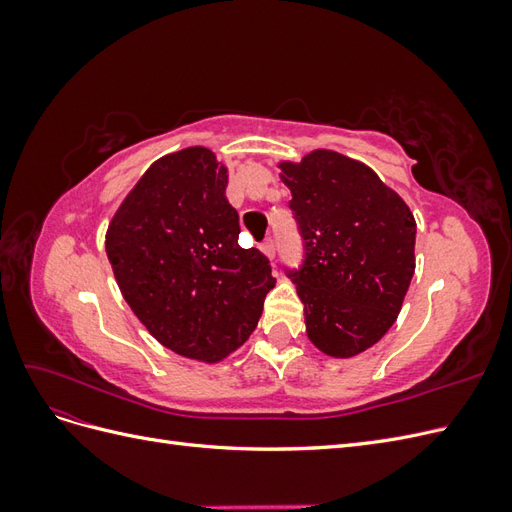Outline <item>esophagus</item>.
<instances>
[{"mask_svg": "<svg viewBox=\"0 0 512 512\" xmlns=\"http://www.w3.org/2000/svg\"><path fill=\"white\" fill-rule=\"evenodd\" d=\"M260 250L265 252L269 258H273L275 256V239H271V237H267L265 241L260 243Z\"/></svg>", "mask_w": 512, "mask_h": 512, "instance_id": "obj_1", "label": "esophagus"}]
</instances>
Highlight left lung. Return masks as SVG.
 <instances>
[{"label": "left lung", "instance_id": "obj_1", "mask_svg": "<svg viewBox=\"0 0 512 512\" xmlns=\"http://www.w3.org/2000/svg\"><path fill=\"white\" fill-rule=\"evenodd\" d=\"M305 258L286 271L312 344L348 359L393 327L414 275L416 222L369 166L316 149L282 162Z\"/></svg>", "mask_w": 512, "mask_h": 512}]
</instances>
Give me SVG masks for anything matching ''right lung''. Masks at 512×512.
Wrapping results in <instances>:
<instances>
[{"label": "right lung", "instance_id": "right-lung-1", "mask_svg": "<svg viewBox=\"0 0 512 512\" xmlns=\"http://www.w3.org/2000/svg\"><path fill=\"white\" fill-rule=\"evenodd\" d=\"M228 170L188 147L153 162L106 230L123 299L158 342L215 363L256 329L275 286L269 258L239 245Z\"/></svg>", "mask_w": 512, "mask_h": 512}]
</instances>
